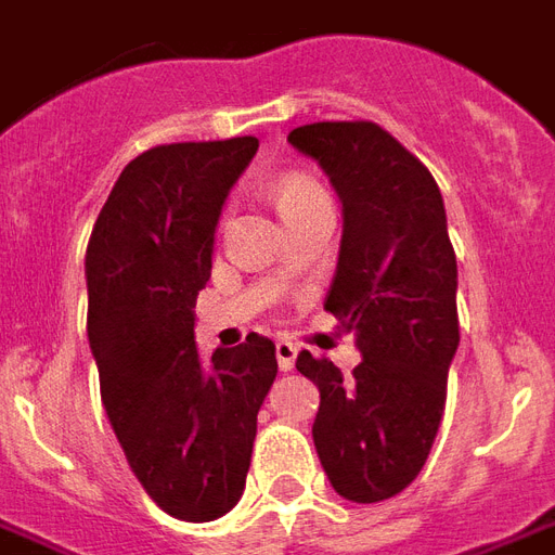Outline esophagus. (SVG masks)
Wrapping results in <instances>:
<instances>
[{
  "label": "esophagus",
  "mask_w": 555,
  "mask_h": 555,
  "mask_svg": "<svg viewBox=\"0 0 555 555\" xmlns=\"http://www.w3.org/2000/svg\"><path fill=\"white\" fill-rule=\"evenodd\" d=\"M296 344H291V340H276V361H279V370L287 372L294 370V361H296Z\"/></svg>",
  "instance_id": "34e87169"
}]
</instances>
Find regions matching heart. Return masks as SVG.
I'll list each match as a JSON object with an SVG mask.
<instances>
[{
	"instance_id": "1",
	"label": "heart",
	"mask_w": 555,
	"mask_h": 555,
	"mask_svg": "<svg viewBox=\"0 0 555 555\" xmlns=\"http://www.w3.org/2000/svg\"><path fill=\"white\" fill-rule=\"evenodd\" d=\"M323 185L314 183L311 177H302V175H291V177H282L276 183V203H279V211L287 215V211H294L296 206H302V203L314 201V197H323Z\"/></svg>"
}]
</instances>
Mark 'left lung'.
<instances>
[{
	"mask_svg": "<svg viewBox=\"0 0 555 555\" xmlns=\"http://www.w3.org/2000/svg\"><path fill=\"white\" fill-rule=\"evenodd\" d=\"M287 142L323 168L344 203L325 311L354 332L363 354L349 380L325 358H296L320 390L317 454L346 501H387L428 460L460 346L446 203L428 168L372 121L302 125Z\"/></svg>",
	"mask_w": 555,
	"mask_h": 555,
	"instance_id": "8db88e82",
	"label": "left lung"
}]
</instances>
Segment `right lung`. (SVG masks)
<instances>
[{
  "instance_id": "obj_1",
  "label": "right lung",
  "mask_w": 555,
  "mask_h": 555,
  "mask_svg": "<svg viewBox=\"0 0 555 555\" xmlns=\"http://www.w3.org/2000/svg\"><path fill=\"white\" fill-rule=\"evenodd\" d=\"M256 151L259 139L235 137L139 154L87 247L101 401L139 483L180 521H215L241 501L256 416L279 370L276 346L256 332L211 361L194 344L218 218Z\"/></svg>"
}]
</instances>
